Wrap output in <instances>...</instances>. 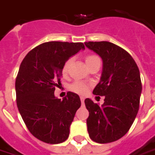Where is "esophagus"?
Segmentation results:
<instances>
[{
    "mask_svg": "<svg viewBox=\"0 0 155 155\" xmlns=\"http://www.w3.org/2000/svg\"><path fill=\"white\" fill-rule=\"evenodd\" d=\"M81 101L82 104H84V101H85V97H81Z\"/></svg>",
    "mask_w": 155,
    "mask_h": 155,
    "instance_id": "esophagus-1",
    "label": "esophagus"
}]
</instances>
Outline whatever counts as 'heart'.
Instances as JSON below:
<instances>
[{
	"label": "heart",
	"mask_w": 155,
	"mask_h": 155,
	"mask_svg": "<svg viewBox=\"0 0 155 155\" xmlns=\"http://www.w3.org/2000/svg\"><path fill=\"white\" fill-rule=\"evenodd\" d=\"M99 59L96 56H87L86 58V64H89L92 63L93 61L95 60ZM71 62H72V59L71 58H69L65 61V63L63 65V69H62V73L63 74H66L68 73L69 69V66L71 64ZM69 89L71 90L74 92H76V93H79V94H85L86 91H87V89H88V86L86 85L85 82L82 81H75L74 82L73 84H71L70 86H69Z\"/></svg>",
	"instance_id": "1"
}]
</instances>
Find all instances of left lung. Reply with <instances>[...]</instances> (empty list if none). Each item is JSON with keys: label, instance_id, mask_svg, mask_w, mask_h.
<instances>
[{"label": "left lung", "instance_id": "1", "mask_svg": "<svg viewBox=\"0 0 155 155\" xmlns=\"http://www.w3.org/2000/svg\"><path fill=\"white\" fill-rule=\"evenodd\" d=\"M86 47L103 60L99 83L93 94L104 96L101 106L85 100L89 111L87 130L92 141L112 143L129 130L139 109L142 83L138 67L132 57L109 41L85 42Z\"/></svg>", "mask_w": 155, "mask_h": 155}]
</instances>
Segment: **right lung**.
I'll use <instances>...</instances> for the list:
<instances>
[{
  "instance_id": "1",
  "label": "right lung",
  "mask_w": 155,
  "mask_h": 155,
  "mask_svg": "<svg viewBox=\"0 0 155 155\" xmlns=\"http://www.w3.org/2000/svg\"><path fill=\"white\" fill-rule=\"evenodd\" d=\"M81 50H85L81 42H46L29 51L20 64L15 82L18 108L30 133L44 143H61L69 137L81 99L69 91L61 100L54 91L62 86L65 61Z\"/></svg>"
}]
</instances>
